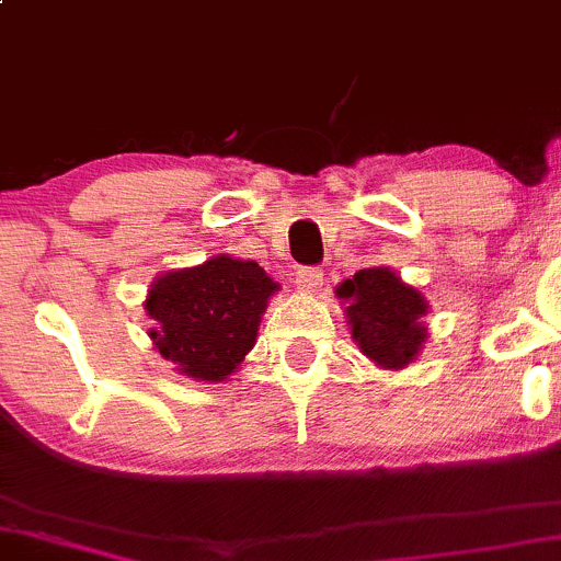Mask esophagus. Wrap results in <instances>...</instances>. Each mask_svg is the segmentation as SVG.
<instances>
[{"instance_id":"34e87169","label":"esophagus","mask_w":561,"mask_h":561,"mask_svg":"<svg viewBox=\"0 0 561 561\" xmlns=\"http://www.w3.org/2000/svg\"><path fill=\"white\" fill-rule=\"evenodd\" d=\"M298 287L306 289V293H313V289H319L323 285V272L319 266H300L298 268Z\"/></svg>"}]
</instances>
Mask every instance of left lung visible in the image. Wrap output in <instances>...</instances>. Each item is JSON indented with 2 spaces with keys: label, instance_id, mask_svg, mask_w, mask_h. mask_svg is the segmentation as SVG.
I'll return each instance as SVG.
<instances>
[{
  "label": "left lung",
  "instance_id": "obj_1",
  "mask_svg": "<svg viewBox=\"0 0 561 561\" xmlns=\"http://www.w3.org/2000/svg\"><path fill=\"white\" fill-rule=\"evenodd\" d=\"M336 295L350 302L347 319L363 355L383 368H402L417 355L426 340L421 323L426 302L417 289L402 285L400 276L381 266L360 268L336 287Z\"/></svg>",
  "mask_w": 561,
  "mask_h": 561
}]
</instances>
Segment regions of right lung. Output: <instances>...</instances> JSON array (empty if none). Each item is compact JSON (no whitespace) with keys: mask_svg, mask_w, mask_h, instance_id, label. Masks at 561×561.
Segmentation results:
<instances>
[{"mask_svg":"<svg viewBox=\"0 0 561 561\" xmlns=\"http://www.w3.org/2000/svg\"><path fill=\"white\" fill-rule=\"evenodd\" d=\"M276 287L259 263L229 255L159 276L146 300L148 316L159 323L151 329L153 345L191 379H227L255 345Z\"/></svg>","mask_w":561,"mask_h":561,"instance_id":"1","label":"right lung"}]
</instances>
